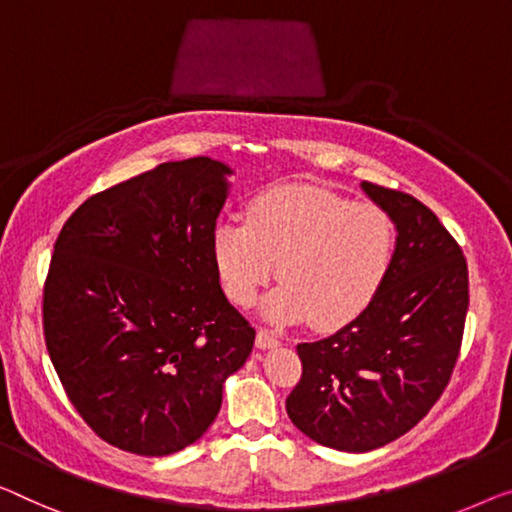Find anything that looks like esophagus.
Here are the masks:
<instances>
[{
    "label": "esophagus",
    "mask_w": 512,
    "mask_h": 512,
    "mask_svg": "<svg viewBox=\"0 0 512 512\" xmlns=\"http://www.w3.org/2000/svg\"><path fill=\"white\" fill-rule=\"evenodd\" d=\"M255 345H257L259 349H271V347H278L280 340H278L276 335H273L271 331L259 329V331H257V338H255Z\"/></svg>",
    "instance_id": "obj_1"
}]
</instances>
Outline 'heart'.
Here are the masks:
<instances>
[{"label": "heart", "mask_w": 512, "mask_h": 512, "mask_svg": "<svg viewBox=\"0 0 512 512\" xmlns=\"http://www.w3.org/2000/svg\"><path fill=\"white\" fill-rule=\"evenodd\" d=\"M213 264L225 294L253 305L278 273L266 301L271 322L331 329L352 322L384 285L395 253V225L384 209L317 186H282L257 195L246 225L213 230Z\"/></svg>", "instance_id": "b5f03b06"}]
</instances>
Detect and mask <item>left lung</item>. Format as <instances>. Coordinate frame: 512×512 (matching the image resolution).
<instances>
[{
    "instance_id": "left-lung-1",
    "label": "left lung",
    "mask_w": 512,
    "mask_h": 512,
    "mask_svg": "<svg viewBox=\"0 0 512 512\" xmlns=\"http://www.w3.org/2000/svg\"><path fill=\"white\" fill-rule=\"evenodd\" d=\"M398 239L384 285L354 322L301 342L303 375L285 402L317 444L368 453L409 432L441 398L469 308L462 248L416 197L363 181Z\"/></svg>"
}]
</instances>
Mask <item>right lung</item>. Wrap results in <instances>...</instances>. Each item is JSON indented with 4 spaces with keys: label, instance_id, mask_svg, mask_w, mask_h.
I'll return each mask as SVG.
<instances>
[{
    "label": "right lung",
    "instance_id": "right-lung-1",
    "mask_svg": "<svg viewBox=\"0 0 512 512\" xmlns=\"http://www.w3.org/2000/svg\"><path fill=\"white\" fill-rule=\"evenodd\" d=\"M230 167L197 156L91 195L55 241L43 287L50 361L98 437L172 455L216 421L255 329L220 289L213 230Z\"/></svg>",
    "mask_w": 512,
    "mask_h": 512
}]
</instances>
